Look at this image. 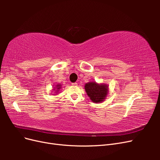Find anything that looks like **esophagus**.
Segmentation results:
<instances>
[{
	"label": "esophagus",
	"mask_w": 160,
	"mask_h": 160,
	"mask_svg": "<svg viewBox=\"0 0 160 160\" xmlns=\"http://www.w3.org/2000/svg\"><path fill=\"white\" fill-rule=\"evenodd\" d=\"M72 85H74V86H76V85H77V83H76V82H75V83H72Z\"/></svg>",
	"instance_id": "34e87169"
}]
</instances>
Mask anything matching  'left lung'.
Masks as SVG:
<instances>
[{"instance_id":"1","label":"left lung","mask_w":160,"mask_h":160,"mask_svg":"<svg viewBox=\"0 0 160 160\" xmlns=\"http://www.w3.org/2000/svg\"><path fill=\"white\" fill-rule=\"evenodd\" d=\"M108 85L98 84L96 82H89L85 85V89L90 99L94 103H101L108 94Z\"/></svg>"}]
</instances>
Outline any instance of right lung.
<instances>
[{
	"instance_id": "add662e5",
	"label": "right lung",
	"mask_w": 160,
	"mask_h": 160,
	"mask_svg": "<svg viewBox=\"0 0 160 160\" xmlns=\"http://www.w3.org/2000/svg\"><path fill=\"white\" fill-rule=\"evenodd\" d=\"M61 85H57V86H56V88H55V89H57V90H56V93H58V91H59V89H61Z\"/></svg>"
}]
</instances>
